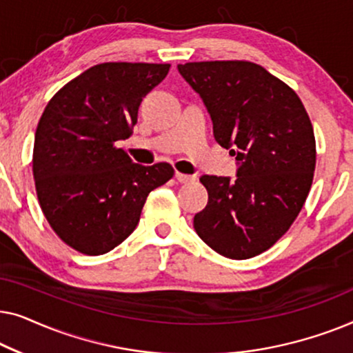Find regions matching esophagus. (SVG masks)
Masks as SVG:
<instances>
[{"label":"esophagus","instance_id":"esophagus-1","mask_svg":"<svg viewBox=\"0 0 353 353\" xmlns=\"http://www.w3.org/2000/svg\"><path fill=\"white\" fill-rule=\"evenodd\" d=\"M175 178H176V181H180V183L196 181V176L194 175H185V173H180V172L175 173Z\"/></svg>","mask_w":353,"mask_h":353}]
</instances>
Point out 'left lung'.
Here are the masks:
<instances>
[{
    "label": "left lung",
    "instance_id": "left-lung-1",
    "mask_svg": "<svg viewBox=\"0 0 353 353\" xmlns=\"http://www.w3.org/2000/svg\"><path fill=\"white\" fill-rule=\"evenodd\" d=\"M178 70L204 101L214 137L238 176H201L209 192L194 215L204 243L228 259L255 257L291 228L312 188L313 127L291 86L249 61L186 62Z\"/></svg>",
    "mask_w": 353,
    "mask_h": 353
}]
</instances>
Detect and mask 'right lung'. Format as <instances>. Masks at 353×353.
<instances>
[{
    "instance_id": "add662e5",
    "label": "right lung",
    "mask_w": 353,
    "mask_h": 353,
    "mask_svg": "<svg viewBox=\"0 0 353 353\" xmlns=\"http://www.w3.org/2000/svg\"><path fill=\"white\" fill-rule=\"evenodd\" d=\"M170 64L104 62L62 86L43 110L33 178L48 223L85 255L112 250L137 228L149 192L173 176L167 162L139 165L122 148L144 96Z\"/></svg>"
}]
</instances>
